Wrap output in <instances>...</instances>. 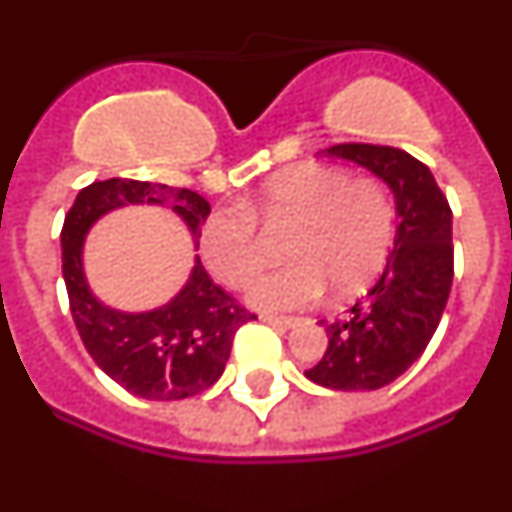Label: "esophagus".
<instances>
[{
	"mask_svg": "<svg viewBox=\"0 0 512 512\" xmlns=\"http://www.w3.org/2000/svg\"><path fill=\"white\" fill-rule=\"evenodd\" d=\"M261 320H264V323H269V325H274V328H292V325L297 323L295 318H282V315H269V312H266V315H261Z\"/></svg>",
	"mask_w": 512,
	"mask_h": 512,
	"instance_id": "obj_1",
	"label": "esophagus"
}]
</instances>
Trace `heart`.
Returning <instances> with one entry per match:
<instances>
[{
	"mask_svg": "<svg viewBox=\"0 0 512 512\" xmlns=\"http://www.w3.org/2000/svg\"><path fill=\"white\" fill-rule=\"evenodd\" d=\"M261 228H287L289 264L248 289L261 310H297L333 295H354L377 277L395 243V202L379 179H354L328 164H300L271 176L241 210H217L202 225V256L225 287H243L264 264Z\"/></svg>",
	"mask_w": 512,
	"mask_h": 512,
	"instance_id": "heart-1",
	"label": "heart"
}]
</instances>
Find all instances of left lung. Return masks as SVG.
I'll return each mask as SVG.
<instances>
[{"mask_svg": "<svg viewBox=\"0 0 512 512\" xmlns=\"http://www.w3.org/2000/svg\"><path fill=\"white\" fill-rule=\"evenodd\" d=\"M328 156L377 174L395 194L400 225L374 287L348 318L323 320L328 348L305 377L328 390H379L423 354L441 323L454 279L451 207L431 169L400 148L338 143Z\"/></svg>", "mask_w": 512, "mask_h": 512, "instance_id": "1", "label": "left lung"}]
</instances>
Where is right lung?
<instances>
[{"label": "right lung", "instance_id": "right-lung-1", "mask_svg": "<svg viewBox=\"0 0 512 512\" xmlns=\"http://www.w3.org/2000/svg\"><path fill=\"white\" fill-rule=\"evenodd\" d=\"M128 205H166L182 217L194 243L210 202L192 189L138 179L94 182L76 194L61 230L63 282L79 336L107 377L143 400H184L210 390L225 372L235 330L256 315L217 287L197 259L182 292L148 312L102 305L89 289L81 248L99 217Z\"/></svg>", "mask_w": 512, "mask_h": 512}]
</instances>
